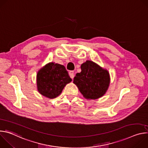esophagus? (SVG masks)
Segmentation results:
<instances>
[{
  "mask_svg": "<svg viewBox=\"0 0 148 148\" xmlns=\"http://www.w3.org/2000/svg\"><path fill=\"white\" fill-rule=\"evenodd\" d=\"M69 75H70V77L72 79H73L74 77V71H70L69 72Z\"/></svg>",
  "mask_w": 148,
  "mask_h": 148,
  "instance_id": "34e87169",
  "label": "esophagus"
}]
</instances>
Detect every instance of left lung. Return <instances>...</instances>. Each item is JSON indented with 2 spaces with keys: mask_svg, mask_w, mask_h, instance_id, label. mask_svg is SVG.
I'll return each instance as SVG.
<instances>
[{
  "mask_svg": "<svg viewBox=\"0 0 148 148\" xmlns=\"http://www.w3.org/2000/svg\"><path fill=\"white\" fill-rule=\"evenodd\" d=\"M81 69V73H77L74 77L73 82L84 97L96 99L102 97L110 85L108 71L90 60L82 64Z\"/></svg>",
  "mask_w": 148,
  "mask_h": 148,
  "instance_id": "8db88e82",
  "label": "left lung"
}]
</instances>
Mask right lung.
<instances>
[{
    "mask_svg": "<svg viewBox=\"0 0 148 148\" xmlns=\"http://www.w3.org/2000/svg\"><path fill=\"white\" fill-rule=\"evenodd\" d=\"M71 81L64 66L49 62L37 73V90L46 97L55 98L61 93L66 84Z\"/></svg>",
    "mask_w": 148,
    "mask_h": 148,
    "instance_id": "obj_1",
    "label": "right lung"
}]
</instances>
